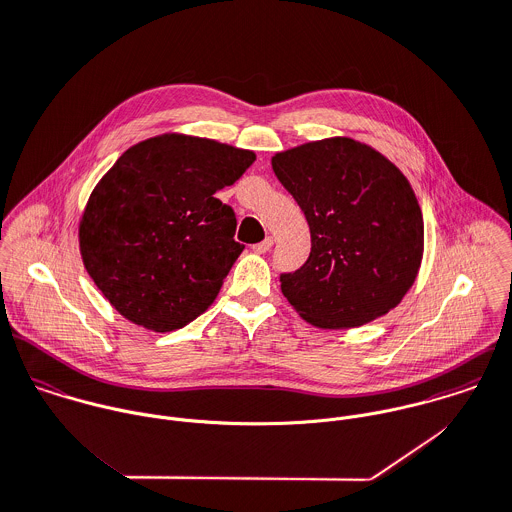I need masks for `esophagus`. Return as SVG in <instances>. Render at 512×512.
Returning a JSON list of instances; mask_svg holds the SVG:
<instances>
[{
    "label": "esophagus",
    "mask_w": 512,
    "mask_h": 512,
    "mask_svg": "<svg viewBox=\"0 0 512 512\" xmlns=\"http://www.w3.org/2000/svg\"><path fill=\"white\" fill-rule=\"evenodd\" d=\"M272 246H274V238H272V236H268V238H264L262 242L254 244V246H252V250H254L256 254H266Z\"/></svg>",
    "instance_id": "obj_1"
}]
</instances>
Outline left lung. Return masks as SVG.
Returning <instances> with one entry per match:
<instances>
[{
    "instance_id": "left-lung-1",
    "label": "left lung",
    "mask_w": 512,
    "mask_h": 512,
    "mask_svg": "<svg viewBox=\"0 0 512 512\" xmlns=\"http://www.w3.org/2000/svg\"><path fill=\"white\" fill-rule=\"evenodd\" d=\"M302 208L312 252L282 294L312 326L347 330L393 310L423 258V214L409 180L375 149L334 137L272 157Z\"/></svg>"
}]
</instances>
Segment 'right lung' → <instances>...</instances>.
I'll use <instances>...</instances> for the list:
<instances>
[{"instance_id":"obj_1","label":"right lung","mask_w":512,"mask_h":512,"mask_svg":"<svg viewBox=\"0 0 512 512\" xmlns=\"http://www.w3.org/2000/svg\"><path fill=\"white\" fill-rule=\"evenodd\" d=\"M254 161L252 151L169 133L125 151L99 180L79 248L121 316L172 332L208 310L244 250L234 210L214 194Z\"/></svg>"}]
</instances>
